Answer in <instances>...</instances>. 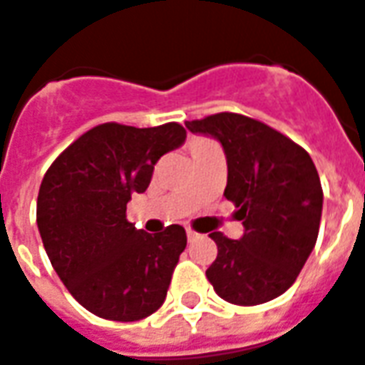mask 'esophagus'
Segmentation results:
<instances>
[{"label":"esophagus","instance_id":"1","mask_svg":"<svg viewBox=\"0 0 365 365\" xmlns=\"http://www.w3.org/2000/svg\"><path fill=\"white\" fill-rule=\"evenodd\" d=\"M197 237H199V234H197V232L187 230V240H190V242H195Z\"/></svg>","mask_w":365,"mask_h":365}]
</instances>
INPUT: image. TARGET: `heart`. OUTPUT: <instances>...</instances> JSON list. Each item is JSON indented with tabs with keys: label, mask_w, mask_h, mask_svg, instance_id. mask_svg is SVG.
Segmentation results:
<instances>
[{
	"label": "heart",
	"mask_w": 365,
	"mask_h": 365,
	"mask_svg": "<svg viewBox=\"0 0 365 365\" xmlns=\"http://www.w3.org/2000/svg\"><path fill=\"white\" fill-rule=\"evenodd\" d=\"M205 143H209V141H207V139H193V141L190 143V148L199 147V145H205Z\"/></svg>",
	"instance_id": "obj_1"
}]
</instances>
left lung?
Here are the masks:
<instances>
[{
  "mask_svg": "<svg viewBox=\"0 0 365 365\" xmlns=\"http://www.w3.org/2000/svg\"><path fill=\"white\" fill-rule=\"evenodd\" d=\"M217 137L228 164L224 197L236 205L244 236L209 234L218 247L207 269L215 292L236 306L279 298L298 279L317 242L323 190L312 156L277 129L234 112L185 121Z\"/></svg>",
  "mask_w": 365,
  "mask_h": 365,
  "instance_id": "8db88e82",
  "label": "left lung"
}]
</instances>
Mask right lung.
<instances>
[{
    "instance_id": "obj_1",
    "label": "right lung",
    "mask_w": 365,
    "mask_h": 365,
    "mask_svg": "<svg viewBox=\"0 0 365 365\" xmlns=\"http://www.w3.org/2000/svg\"><path fill=\"white\" fill-rule=\"evenodd\" d=\"M183 141L175 121L143 129L100 123L44 174L36 203L44 250L73 298L98 317L139 321L166 299L185 230H135L125 210L148 187L158 158Z\"/></svg>"
}]
</instances>
